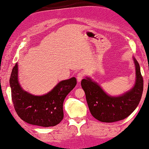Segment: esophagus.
Returning <instances> with one entry per match:
<instances>
[{"mask_svg": "<svg viewBox=\"0 0 149 149\" xmlns=\"http://www.w3.org/2000/svg\"><path fill=\"white\" fill-rule=\"evenodd\" d=\"M84 76H85V73L83 71H80V72H78V73L77 75V81H78V82H80L81 80L83 79Z\"/></svg>", "mask_w": 149, "mask_h": 149, "instance_id": "obj_1", "label": "esophagus"}]
</instances>
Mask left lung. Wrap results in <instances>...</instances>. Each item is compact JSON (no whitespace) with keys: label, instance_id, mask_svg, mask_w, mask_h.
Masks as SVG:
<instances>
[{"label":"left lung","instance_id":"obj_1","mask_svg":"<svg viewBox=\"0 0 149 149\" xmlns=\"http://www.w3.org/2000/svg\"><path fill=\"white\" fill-rule=\"evenodd\" d=\"M136 68L134 86L128 91L118 96L107 95L100 85L90 77L81 81L85 91L88 107L93 116L102 122H114L128 117L140 102L143 80L137 60L133 57Z\"/></svg>","mask_w":149,"mask_h":149}]
</instances>
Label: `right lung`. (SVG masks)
Returning a JSON list of instances; mask_svg holds the SVG:
<instances>
[{"label":"right lung","mask_w":149,"mask_h":149,"mask_svg":"<svg viewBox=\"0 0 149 149\" xmlns=\"http://www.w3.org/2000/svg\"><path fill=\"white\" fill-rule=\"evenodd\" d=\"M11 98L17 114L29 124L44 127L58 125L63 118V103L77 85L72 77L58 83L47 94L35 96L24 91L18 79V64H15L10 79Z\"/></svg>","instance_id":"obj_1"}]
</instances>
